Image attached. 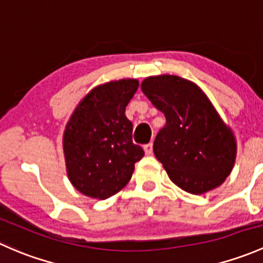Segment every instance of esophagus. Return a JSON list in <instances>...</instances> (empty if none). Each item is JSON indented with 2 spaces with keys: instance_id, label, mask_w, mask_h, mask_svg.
Returning a JSON list of instances; mask_svg holds the SVG:
<instances>
[{
  "instance_id": "obj_1",
  "label": "esophagus",
  "mask_w": 263,
  "mask_h": 263,
  "mask_svg": "<svg viewBox=\"0 0 263 263\" xmlns=\"http://www.w3.org/2000/svg\"><path fill=\"white\" fill-rule=\"evenodd\" d=\"M143 148H144V152L147 156H151V154L153 153V143H148V144H145Z\"/></svg>"
}]
</instances>
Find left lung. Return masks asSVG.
<instances>
[{"mask_svg":"<svg viewBox=\"0 0 263 263\" xmlns=\"http://www.w3.org/2000/svg\"><path fill=\"white\" fill-rule=\"evenodd\" d=\"M142 91L166 118L153 151L172 182L195 195L221 185L233 168L237 144L201 88L163 74L145 78Z\"/></svg>","mask_w":263,"mask_h":263,"instance_id":"left-lung-1","label":"left lung"}]
</instances>
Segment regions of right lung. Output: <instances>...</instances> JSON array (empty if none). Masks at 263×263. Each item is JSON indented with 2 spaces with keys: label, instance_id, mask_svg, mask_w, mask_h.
Masks as SVG:
<instances>
[{
  "label": "right lung",
  "instance_id": "obj_1",
  "mask_svg": "<svg viewBox=\"0 0 263 263\" xmlns=\"http://www.w3.org/2000/svg\"><path fill=\"white\" fill-rule=\"evenodd\" d=\"M137 80L93 88L76 107L63 135L68 178L81 194L107 199L120 191L144 151L132 139L125 107L138 90Z\"/></svg>",
  "mask_w": 263,
  "mask_h": 263
}]
</instances>
